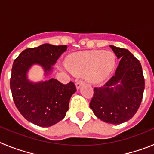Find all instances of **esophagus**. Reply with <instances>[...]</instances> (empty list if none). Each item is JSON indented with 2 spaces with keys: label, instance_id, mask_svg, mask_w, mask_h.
I'll use <instances>...</instances> for the list:
<instances>
[{
  "label": "esophagus",
  "instance_id": "34e87169",
  "mask_svg": "<svg viewBox=\"0 0 154 154\" xmlns=\"http://www.w3.org/2000/svg\"><path fill=\"white\" fill-rule=\"evenodd\" d=\"M83 82H84L82 81V80H81V79L77 80V81H76V82H75L76 88H77V89H79L80 86H81V85H82V84H83Z\"/></svg>",
  "mask_w": 154,
  "mask_h": 154
}]
</instances>
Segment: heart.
Segmentation results:
<instances>
[{
    "label": "heart",
    "mask_w": 154,
    "mask_h": 154,
    "mask_svg": "<svg viewBox=\"0 0 154 154\" xmlns=\"http://www.w3.org/2000/svg\"><path fill=\"white\" fill-rule=\"evenodd\" d=\"M115 59V55L111 51L94 50L69 55L65 64L70 72L75 74L85 73L86 80L98 83L111 72Z\"/></svg>",
    "instance_id": "1"
}]
</instances>
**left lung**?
<instances>
[{"label": "left lung", "instance_id": "left-lung-1", "mask_svg": "<svg viewBox=\"0 0 154 154\" xmlns=\"http://www.w3.org/2000/svg\"><path fill=\"white\" fill-rule=\"evenodd\" d=\"M119 59L115 74L101 88L95 87L89 106L101 120L120 124L131 119L142 102L145 81L140 61L126 48L110 45Z\"/></svg>", "mask_w": 154, "mask_h": 154}]
</instances>
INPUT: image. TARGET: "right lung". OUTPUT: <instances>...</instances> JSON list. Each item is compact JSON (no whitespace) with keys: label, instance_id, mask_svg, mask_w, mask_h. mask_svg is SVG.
Segmentation results:
<instances>
[{"label":"right lung","instance_id":"add662e5","mask_svg":"<svg viewBox=\"0 0 154 154\" xmlns=\"http://www.w3.org/2000/svg\"><path fill=\"white\" fill-rule=\"evenodd\" d=\"M67 45L44 44L24 50L13 63L10 86L16 107L27 120L48 127L56 124L65 116L69 100L76 91L73 82L63 84L55 79L33 83L27 79L31 65H42L46 75L52 70Z\"/></svg>","mask_w":154,"mask_h":154}]
</instances>
